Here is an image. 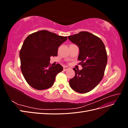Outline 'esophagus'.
Instances as JSON below:
<instances>
[{
	"mask_svg": "<svg viewBox=\"0 0 128 128\" xmlns=\"http://www.w3.org/2000/svg\"><path fill=\"white\" fill-rule=\"evenodd\" d=\"M70 68L69 67H67V66H64V71H66L67 70H68V69H70Z\"/></svg>",
	"mask_w": 128,
	"mask_h": 128,
	"instance_id": "esophagus-1",
	"label": "esophagus"
}]
</instances>
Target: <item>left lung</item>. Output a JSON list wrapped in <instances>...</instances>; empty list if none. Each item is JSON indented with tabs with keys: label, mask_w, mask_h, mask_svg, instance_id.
Listing matches in <instances>:
<instances>
[{
	"label": "left lung",
	"mask_w": 128,
	"mask_h": 128,
	"mask_svg": "<svg viewBox=\"0 0 128 128\" xmlns=\"http://www.w3.org/2000/svg\"><path fill=\"white\" fill-rule=\"evenodd\" d=\"M68 39L78 46V64L82 70L74 68V78L69 81L73 90L86 94L92 90L100 82L107 62V54L104 42L98 37L87 32L68 36Z\"/></svg>",
	"instance_id": "obj_1"
}]
</instances>
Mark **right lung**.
<instances>
[{"label":"right lung","instance_id":"add662e5","mask_svg":"<svg viewBox=\"0 0 128 128\" xmlns=\"http://www.w3.org/2000/svg\"><path fill=\"white\" fill-rule=\"evenodd\" d=\"M67 37L59 36L48 30L34 32L26 38L20 51L21 70L26 82L38 90L51 88L61 65L51 66L50 57L56 56L59 46Z\"/></svg>","mask_w":128,"mask_h":128}]
</instances>
